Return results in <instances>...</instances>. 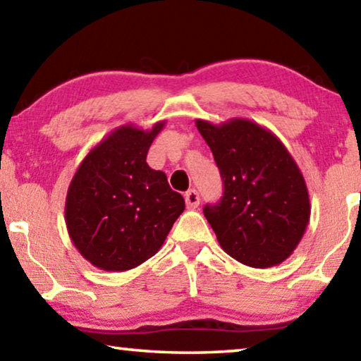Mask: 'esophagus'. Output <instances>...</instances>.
Segmentation results:
<instances>
[{"mask_svg":"<svg viewBox=\"0 0 361 361\" xmlns=\"http://www.w3.org/2000/svg\"><path fill=\"white\" fill-rule=\"evenodd\" d=\"M185 201H186V207L188 209H196L199 205V192L196 190H190L185 194Z\"/></svg>","mask_w":361,"mask_h":361,"instance_id":"esophagus-1","label":"esophagus"}]
</instances>
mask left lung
<instances>
[{"mask_svg": "<svg viewBox=\"0 0 361 361\" xmlns=\"http://www.w3.org/2000/svg\"><path fill=\"white\" fill-rule=\"evenodd\" d=\"M223 181L221 201L204 215L233 259L254 268L279 265L294 252L310 220L300 169L270 130L247 118L220 125L196 120Z\"/></svg>", "mask_w": 361, "mask_h": 361, "instance_id": "obj_1", "label": "left lung"}]
</instances>
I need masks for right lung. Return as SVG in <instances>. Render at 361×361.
I'll use <instances>...</instances> for the list:
<instances>
[{
    "mask_svg": "<svg viewBox=\"0 0 361 361\" xmlns=\"http://www.w3.org/2000/svg\"><path fill=\"white\" fill-rule=\"evenodd\" d=\"M165 120L151 130L122 125L82 160L66 197V225L77 250L106 271L151 259L185 210L164 171L146 162Z\"/></svg>",
    "mask_w": 361,
    "mask_h": 361,
    "instance_id": "add662e5",
    "label": "right lung"
}]
</instances>
